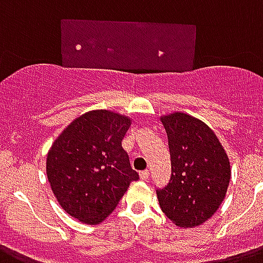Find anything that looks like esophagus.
<instances>
[{
  "mask_svg": "<svg viewBox=\"0 0 263 263\" xmlns=\"http://www.w3.org/2000/svg\"><path fill=\"white\" fill-rule=\"evenodd\" d=\"M149 178V171L148 170H144V171H142V173H140V179H143V180H147Z\"/></svg>",
  "mask_w": 263,
  "mask_h": 263,
  "instance_id": "34e87169",
  "label": "esophagus"
}]
</instances>
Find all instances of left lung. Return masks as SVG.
Wrapping results in <instances>:
<instances>
[{"mask_svg":"<svg viewBox=\"0 0 263 263\" xmlns=\"http://www.w3.org/2000/svg\"><path fill=\"white\" fill-rule=\"evenodd\" d=\"M168 138L171 178L156 189L163 213L179 227H195L218 210L231 170L226 151L209 125L187 114L163 116Z\"/></svg>","mask_w":263,"mask_h":263,"instance_id":"8db88e82","label":"left lung"}]
</instances>
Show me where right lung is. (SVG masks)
I'll return each instance as SVG.
<instances>
[{"label":"right lung","instance_id":"add662e5","mask_svg":"<svg viewBox=\"0 0 263 263\" xmlns=\"http://www.w3.org/2000/svg\"><path fill=\"white\" fill-rule=\"evenodd\" d=\"M131 125L127 116L105 109L81 115L54 140L46 175L65 213L98 224L115 210L129 183L139 179L121 140Z\"/></svg>","mask_w":263,"mask_h":263}]
</instances>
